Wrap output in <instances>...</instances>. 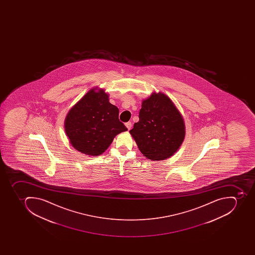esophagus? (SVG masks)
Masks as SVG:
<instances>
[{"label": "esophagus", "mask_w": 255, "mask_h": 255, "mask_svg": "<svg viewBox=\"0 0 255 255\" xmlns=\"http://www.w3.org/2000/svg\"><path fill=\"white\" fill-rule=\"evenodd\" d=\"M125 126L127 127V128L128 129V130H130V128H131V123L130 122H128L125 124Z\"/></svg>", "instance_id": "obj_1"}]
</instances>
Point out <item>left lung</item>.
Segmentation results:
<instances>
[{"label":"left lung","instance_id":"obj_1","mask_svg":"<svg viewBox=\"0 0 255 255\" xmlns=\"http://www.w3.org/2000/svg\"><path fill=\"white\" fill-rule=\"evenodd\" d=\"M130 133L143 155L150 160H163L176 152L185 136L183 117L171 99L153 93L142 101Z\"/></svg>","mask_w":255,"mask_h":255}]
</instances>
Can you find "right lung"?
Wrapping results in <instances>:
<instances>
[{
	"instance_id": "1",
	"label": "right lung",
	"mask_w": 255,
	"mask_h": 255,
	"mask_svg": "<svg viewBox=\"0 0 255 255\" xmlns=\"http://www.w3.org/2000/svg\"><path fill=\"white\" fill-rule=\"evenodd\" d=\"M64 127L73 147L92 156L105 152L117 134L128 130L102 89L89 91L69 111Z\"/></svg>"
}]
</instances>
